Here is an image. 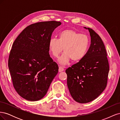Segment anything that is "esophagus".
<instances>
[{
  "label": "esophagus",
  "mask_w": 120,
  "mask_h": 120,
  "mask_svg": "<svg viewBox=\"0 0 120 120\" xmlns=\"http://www.w3.org/2000/svg\"><path fill=\"white\" fill-rule=\"evenodd\" d=\"M64 71V68L63 67H59V72H61Z\"/></svg>",
  "instance_id": "obj_1"
}]
</instances>
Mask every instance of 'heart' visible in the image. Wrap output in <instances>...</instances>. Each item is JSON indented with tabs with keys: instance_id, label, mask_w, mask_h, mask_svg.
I'll return each instance as SVG.
<instances>
[{
	"instance_id": "b5f03b06",
	"label": "heart",
	"mask_w": 120,
	"mask_h": 120,
	"mask_svg": "<svg viewBox=\"0 0 120 120\" xmlns=\"http://www.w3.org/2000/svg\"><path fill=\"white\" fill-rule=\"evenodd\" d=\"M90 43V38L86 35L68 29L60 32L58 39H50L49 46L55 57L59 56L64 49V52L59 58V62L62 66H66L71 60L74 62L82 60L88 52Z\"/></svg>"
}]
</instances>
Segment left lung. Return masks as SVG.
<instances>
[{
    "instance_id": "1",
    "label": "left lung",
    "mask_w": 120,
    "mask_h": 120,
    "mask_svg": "<svg viewBox=\"0 0 120 120\" xmlns=\"http://www.w3.org/2000/svg\"><path fill=\"white\" fill-rule=\"evenodd\" d=\"M91 38L84 57L67 68V85L72 98L78 103L90 102L106 88L109 71L107 53L103 41L92 28H86Z\"/></svg>"
}]
</instances>
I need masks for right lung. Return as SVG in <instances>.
Wrapping results in <instances>:
<instances>
[{"label": "right lung", "instance_id": "add662e5", "mask_svg": "<svg viewBox=\"0 0 120 120\" xmlns=\"http://www.w3.org/2000/svg\"><path fill=\"white\" fill-rule=\"evenodd\" d=\"M60 21L28 25L14 41L8 58L13 85L24 99L37 101L48 92L59 67L49 54V41Z\"/></svg>", "mask_w": 120, "mask_h": 120}]
</instances>
